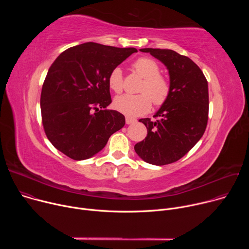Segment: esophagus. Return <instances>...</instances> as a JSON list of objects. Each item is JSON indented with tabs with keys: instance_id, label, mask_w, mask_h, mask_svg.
I'll return each instance as SVG.
<instances>
[{
	"instance_id": "34e87169",
	"label": "esophagus",
	"mask_w": 249,
	"mask_h": 249,
	"mask_svg": "<svg viewBox=\"0 0 249 249\" xmlns=\"http://www.w3.org/2000/svg\"><path fill=\"white\" fill-rule=\"evenodd\" d=\"M125 121H126V124H132V123H135L137 120H136L135 118H132V117L126 116V118H125Z\"/></svg>"
}]
</instances>
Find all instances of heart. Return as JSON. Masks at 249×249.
<instances>
[{"label":"heart","mask_w":249,"mask_h":249,"mask_svg":"<svg viewBox=\"0 0 249 249\" xmlns=\"http://www.w3.org/2000/svg\"><path fill=\"white\" fill-rule=\"evenodd\" d=\"M136 73L144 79L139 94H123L113 101L114 108L128 116H139L147 113L152 107V100L156 106L163 105L170 95V84L166 78L160 75L158 63L148 57H141L133 63ZM109 88L116 93L123 89V75L120 68L111 71L108 77Z\"/></svg>","instance_id":"b5f03b06"}]
</instances>
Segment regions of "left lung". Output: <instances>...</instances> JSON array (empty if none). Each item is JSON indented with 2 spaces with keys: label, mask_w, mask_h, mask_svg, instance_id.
Here are the masks:
<instances>
[{
  "label": "left lung",
  "mask_w": 249,
  "mask_h": 249,
  "mask_svg": "<svg viewBox=\"0 0 249 249\" xmlns=\"http://www.w3.org/2000/svg\"><path fill=\"white\" fill-rule=\"evenodd\" d=\"M161 61L170 79V95L151 118L139 121L148 130L147 137L134 147L148 163L169 164L184 157L202 138L208 123V82L201 69L188 57L169 49H140Z\"/></svg>",
  "instance_id": "left-lung-1"
}]
</instances>
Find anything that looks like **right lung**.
Segmentation results:
<instances>
[{
  "mask_svg": "<svg viewBox=\"0 0 249 249\" xmlns=\"http://www.w3.org/2000/svg\"><path fill=\"white\" fill-rule=\"evenodd\" d=\"M136 48L87 42L62 52L44 80L40 107L51 144L75 160L91 158L125 125L111 103L108 77Z\"/></svg>",
  "mask_w": 249,
  "mask_h": 249,
  "instance_id": "add662e5",
  "label": "right lung"
}]
</instances>
